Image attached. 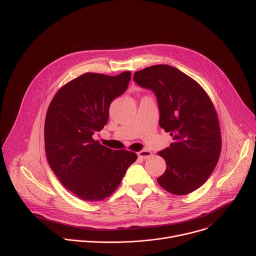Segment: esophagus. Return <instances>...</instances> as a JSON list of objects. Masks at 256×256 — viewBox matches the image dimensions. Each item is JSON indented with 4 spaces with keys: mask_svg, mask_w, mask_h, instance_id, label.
<instances>
[{
    "mask_svg": "<svg viewBox=\"0 0 256 256\" xmlns=\"http://www.w3.org/2000/svg\"><path fill=\"white\" fill-rule=\"evenodd\" d=\"M138 156L140 158V159H148L152 156V153L150 151H147V150H142V151H140L138 153Z\"/></svg>",
    "mask_w": 256,
    "mask_h": 256,
    "instance_id": "1",
    "label": "esophagus"
}]
</instances>
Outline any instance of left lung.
Listing matches in <instances>:
<instances>
[{"label": "left lung", "mask_w": 256, "mask_h": 256, "mask_svg": "<svg viewBox=\"0 0 256 256\" xmlns=\"http://www.w3.org/2000/svg\"><path fill=\"white\" fill-rule=\"evenodd\" d=\"M134 80L155 92L159 126L174 140L158 153L167 166L158 184L176 196L192 192L208 180L221 154L220 122L210 96L196 80L168 64L136 72Z\"/></svg>", "instance_id": "left-lung-1"}]
</instances>
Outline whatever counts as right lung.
<instances>
[{
  "instance_id": "right-lung-1",
  "label": "right lung",
  "mask_w": 256,
  "mask_h": 256,
  "mask_svg": "<svg viewBox=\"0 0 256 256\" xmlns=\"http://www.w3.org/2000/svg\"><path fill=\"white\" fill-rule=\"evenodd\" d=\"M130 74L85 72L60 87L48 108V164L62 184L80 200L99 202L110 196L138 158L128 150L104 147L92 136L107 124L109 106L126 90Z\"/></svg>"
}]
</instances>
